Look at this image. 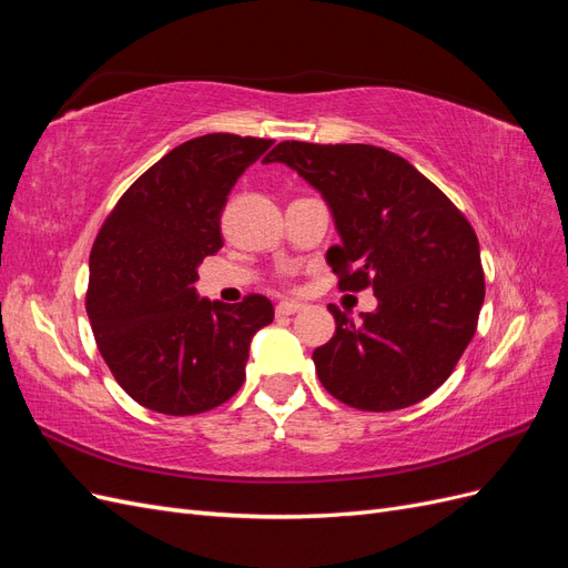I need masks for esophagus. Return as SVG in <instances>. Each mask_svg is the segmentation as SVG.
I'll list each match as a JSON object with an SVG mask.
<instances>
[{
	"instance_id": "obj_1",
	"label": "esophagus",
	"mask_w": 568,
	"mask_h": 568,
	"mask_svg": "<svg viewBox=\"0 0 568 568\" xmlns=\"http://www.w3.org/2000/svg\"><path fill=\"white\" fill-rule=\"evenodd\" d=\"M303 311V303H298V301H282L280 305H277V315H296V313H301Z\"/></svg>"
}]
</instances>
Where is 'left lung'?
Returning a JSON list of instances; mask_svg holds the SVG:
<instances>
[{
	"label": "left lung",
	"mask_w": 568,
	"mask_h": 568,
	"mask_svg": "<svg viewBox=\"0 0 568 568\" xmlns=\"http://www.w3.org/2000/svg\"><path fill=\"white\" fill-rule=\"evenodd\" d=\"M263 163L317 189L341 236L326 251L338 286L376 296L359 322L329 305L336 332L313 353L322 386L367 412L424 400L469 346L486 296L467 217L415 165L372 144L282 142Z\"/></svg>",
	"instance_id": "1"
}]
</instances>
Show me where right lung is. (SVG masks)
I'll return each mask as SVG.
<instances>
[{
	"label": "right lung",
	"mask_w": 568,
	"mask_h": 568,
	"mask_svg": "<svg viewBox=\"0 0 568 568\" xmlns=\"http://www.w3.org/2000/svg\"><path fill=\"white\" fill-rule=\"evenodd\" d=\"M272 140L213 132L153 163L115 203L90 253L88 315L101 357L132 400L186 417L242 388L265 296L201 298L192 286L222 248L220 215L236 180Z\"/></svg>",
	"instance_id": "obj_1"
}]
</instances>
